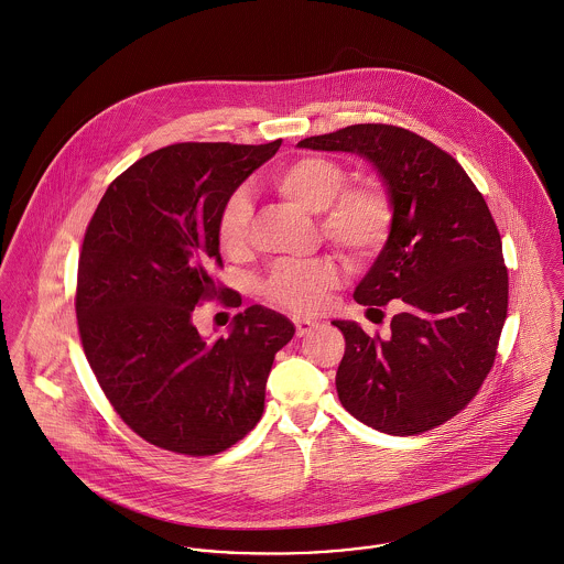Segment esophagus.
Listing matches in <instances>:
<instances>
[{"mask_svg":"<svg viewBox=\"0 0 564 564\" xmlns=\"http://www.w3.org/2000/svg\"><path fill=\"white\" fill-rule=\"evenodd\" d=\"M293 323H295V329H297V336H307L318 323L316 321H310V318H293Z\"/></svg>","mask_w":564,"mask_h":564,"instance_id":"1","label":"esophagus"}]
</instances>
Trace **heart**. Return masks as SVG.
<instances>
[{
	"mask_svg": "<svg viewBox=\"0 0 564 564\" xmlns=\"http://www.w3.org/2000/svg\"><path fill=\"white\" fill-rule=\"evenodd\" d=\"M345 167L318 154H306L278 167L273 189L293 205L321 213L323 235L354 262L375 257L386 243L394 206L377 181L343 187ZM252 205L246 194H232L217 219V241L226 257H241L248 246ZM343 271L332 257L278 262L262 284L264 297L275 306L306 314L325 306L327 293L340 284Z\"/></svg>",
	"mask_w": 564,
	"mask_h": 564,
	"instance_id": "1",
	"label": "heart"
}]
</instances>
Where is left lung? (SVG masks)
<instances>
[{
    "label": "left lung",
    "mask_w": 564,
    "mask_h": 564,
    "mask_svg": "<svg viewBox=\"0 0 564 564\" xmlns=\"http://www.w3.org/2000/svg\"><path fill=\"white\" fill-rule=\"evenodd\" d=\"M359 154L388 189L392 228L356 302L401 300L390 338L332 321L347 340L336 372L343 408L390 435L440 426L476 397L507 321L509 273L489 206L462 165L392 124H354L297 144Z\"/></svg>",
    "instance_id": "8db88e82"
}]
</instances>
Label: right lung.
I'll list each match as a JSON object with an SVG mask.
<instances>
[{
    "instance_id": "add662e5",
    "label": "right lung",
    "mask_w": 564,
    "mask_h": 564,
    "mask_svg": "<svg viewBox=\"0 0 564 564\" xmlns=\"http://www.w3.org/2000/svg\"><path fill=\"white\" fill-rule=\"evenodd\" d=\"M280 144L159 149L107 187L88 224L75 302L82 345L113 410L159 448L205 457L246 437L273 358L295 334L258 304L215 340L194 325L196 304L219 295V213Z\"/></svg>"
}]
</instances>
